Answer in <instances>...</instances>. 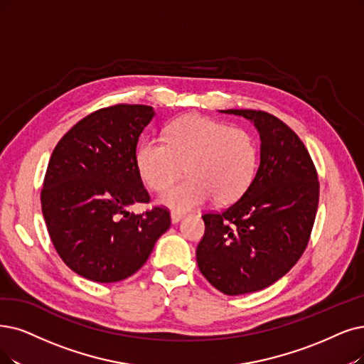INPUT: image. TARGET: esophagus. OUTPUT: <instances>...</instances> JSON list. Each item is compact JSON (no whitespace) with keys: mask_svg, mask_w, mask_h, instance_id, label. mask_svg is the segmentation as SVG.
<instances>
[{"mask_svg":"<svg viewBox=\"0 0 364 364\" xmlns=\"http://www.w3.org/2000/svg\"><path fill=\"white\" fill-rule=\"evenodd\" d=\"M170 218H171V223H173V224H178L181 220H183V218H185V213L173 210V212L170 213Z\"/></svg>","mask_w":364,"mask_h":364,"instance_id":"34e87169","label":"esophagus"}]
</instances>
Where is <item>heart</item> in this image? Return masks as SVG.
I'll use <instances>...</instances> for the list:
<instances>
[{
    "mask_svg": "<svg viewBox=\"0 0 364 364\" xmlns=\"http://www.w3.org/2000/svg\"><path fill=\"white\" fill-rule=\"evenodd\" d=\"M257 163V143L246 129L200 114L170 122L164 140L143 139L136 149L140 178L156 193L178 181L185 167L190 178L159 197L176 212L200 208L212 197L220 205L237 200L250 188Z\"/></svg>",
    "mask_w": 364,
    "mask_h": 364,
    "instance_id": "obj_1",
    "label": "heart"
}]
</instances>
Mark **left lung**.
<instances>
[{
  "mask_svg": "<svg viewBox=\"0 0 364 364\" xmlns=\"http://www.w3.org/2000/svg\"><path fill=\"white\" fill-rule=\"evenodd\" d=\"M221 112L255 125L259 166L237 201L203 215L197 264L216 289L239 296L272 285L297 263L315 223L319 182L308 149L281 119L261 110Z\"/></svg>",
  "mask_w": 364,
  "mask_h": 364,
  "instance_id": "left-lung-1",
  "label": "left lung"
}]
</instances>
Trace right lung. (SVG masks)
<instances>
[{
    "instance_id": "add662e5",
    "label": "right lung",
    "mask_w": 364,
    "mask_h": 364,
    "mask_svg": "<svg viewBox=\"0 0 364 364\" xmlns=\"http://www.w3.org/2000/svg\"><path fill=\"white\" fill-rule=\"evenodd\" d=\"M155 112L116 105L85 116L58 141L41 190V210L55 250L83 278L127 279L149 258L170 227V212L149 203L136 167L137 141Z\"/></svg>"
}]
</instances>
